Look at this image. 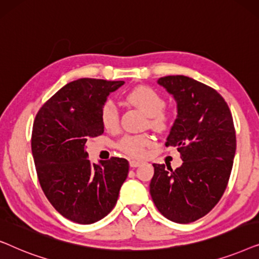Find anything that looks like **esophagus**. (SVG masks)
Returning <instances> with one entry per match:
<instances>
[{"instance_id":"1","label":"esophagus","mask_w":259,"mask_h":259,"mask_svg":"<svg viewBox=\"0 0 259 259\" xmlns=\"http://www.w3.org/2000/svg\"><path fill=\"white\" fill-rule=\"evenodd\" d=\"M141 165V162L140 161H138V160H131L130 161V166L131 167H138V166H140Z\"/></svg>"}]
</instances>
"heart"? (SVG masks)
Segmentation results:
<instances>
[{
    "label": "heart",
    "mask_w": 259,
    "mask_h": 259,
    "mask_svg": "<svg viewBox=\"0 0 259 259\" xmlns=\"http://www.w3.org/2000/svg\"><path fill=\"white\" fill-rule=\"evenodd\" d=\"M127 101L140 108L150 116L151 125L155 128H166L169 122V115L162 109L165 108V99L150 86H138L126 95ZM102 126L108 132H115L119 128V112L112 101L105 102L100 112ZM153 144L150 136H126L119 143V148L123 153L132 158H143L146 148Z\"/></svg>",
    "instance_id": "1"
}]
</instances>
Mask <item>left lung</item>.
I'll use <instances>...</instances> for the list:
<instances>
[{
	"mask_svg": "<svg viewBox=\"0 0 259 259\" xmlns=\"http://www.w3.org/2000/svg\"><path fill=\"white\" fill-rule=\"evenodd\" d=\"M158 83L175 98L177 119L166 146L177 147L183 164H153L150 193L159 212L180 224L213 208L228 186L236 153V131L228 104L217 91L184 75Z\"/></svg>",
	"mask_w": 259,
	"mask_h": 259,
	"instance_id": "8db88e82",
	"label": "left lung"
}]
</instances>
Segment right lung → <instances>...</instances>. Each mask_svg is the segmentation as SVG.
Here are the masks:
<instances>
[{
    "mask_svg": "<svg viewBox=\"0 0 259 259\" xmlns=\"http://www.w3.org/2000/svg\"><path fill=\"white\" fill-rule=\"evenodd\" d=\"M123 81L79 79L53 95L35 116L31 152L47 199L63 217L93 224L115 206L128 161L113 157L92 164L87 139L101 136L100 112Z\"/></svg>",
    "mask_w": 259,
    "mask_h": 259,
    "instance_id": "add662e5",
    "label": "right lung"
}]
</instances>
